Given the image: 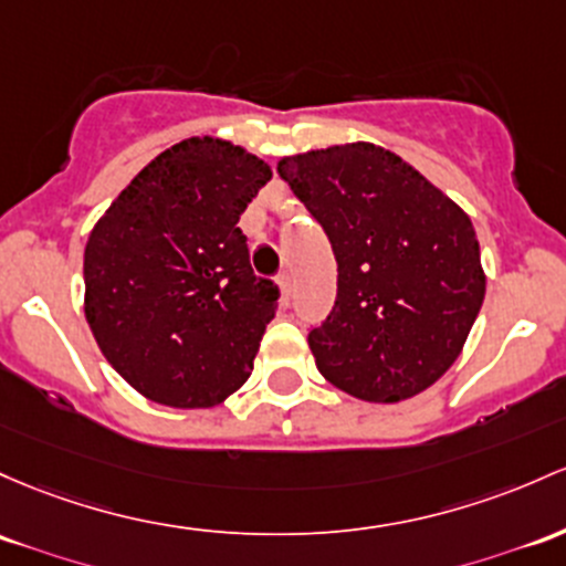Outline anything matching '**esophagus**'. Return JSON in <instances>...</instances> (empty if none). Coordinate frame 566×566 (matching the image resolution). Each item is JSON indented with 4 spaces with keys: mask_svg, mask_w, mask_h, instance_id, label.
I'll return each instance as SVG.
<instances>
[{
    "mask_svg": "<svg viewBox=\"0 0 566 566\" xmlns=\"http://www.w3.org/2000/svg\"><path fill=\"white\" fill-rule=\"evenodd\" d=\"M276 284H279V290H282V306H287L290 303V276L287 273H282V276L276 279Z\"/></svg>",
    "mask_w": 566,
    "mask_h": 566,
    "instance_id": "34e87169",
    "label": "esophagus"
}]
</instances>
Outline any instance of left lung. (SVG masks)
Returning a JSON list of instances; mask_svg holds the SVG:
<instances>
[{
    "label": "left lung",
    "mask_w": 566,
    "mask_h": 566,
    "mask_svg": "<svg viewBox=\"0 0 566 566\" xmlns=\"http://www.w3.org/2000/svg\"><path fill=\"white\" fill-rule=\"evenodd\" d=\"M276 169L338 263L333 312L308 333L319 374L387 406L430 389L462 354L486 295L473 220L374 142L284 155Z\"/></svg>",
    "instance_id": "left-lung-1"
}]
</instances>
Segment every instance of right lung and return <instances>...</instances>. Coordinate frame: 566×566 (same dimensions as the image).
Masks as SVG:
<instances>
[{
  "label": "right lung",
  "mask_w": 566,
  "mask_h": 566,
  "mask_svg": "<svg viewBox=\"0 0 566 566\" xmlns=\"http://www.w3.org/2000/svg\"><path fill=\"white\" fill-rule=\"evenodd\" d=\"M273 177L220 136L153 158L85 244V319L112 368L147 400L214 408L244 387L279 290L254 276L239 217Z\"/></svg>",
  "instance_id": "1"
}]
</instances>
